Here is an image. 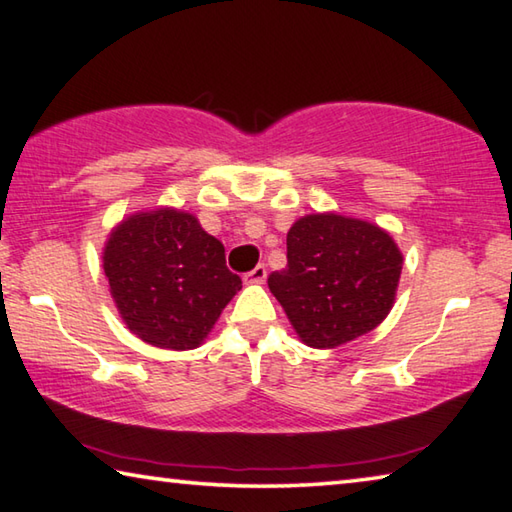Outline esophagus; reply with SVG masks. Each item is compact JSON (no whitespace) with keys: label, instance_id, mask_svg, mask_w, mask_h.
Segmentation results:
<instances>
[{"label":"esophagus","instance_id":"esophagus-1","mask_svg":"<svg viewBox=\"0 0 512 512\" xmlns=\"http://www.w3.org/2000/svg\"><path fill=\"white\" fill-rule=\"evenodd\" d=\"M267 279V267L265 265H258L254 267V270L247 272L245 276H242V281H245L247 285H256V283H263Z\"/></svg>","mask_w":512,"mask_h":512}]
</instances>
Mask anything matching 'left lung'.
<instances>
[{"mask_svg":"<svg viewBox=\"0 0 512 512\" xmlns=\"http://www.w3.org/2000/svg\"><path fill=\"white\" fill-rule=\"evenodd\" d=\"M400 272V249L378 224L312 213L290 227L288 265L267 285L303 344L337 348L387 319Z\"/></svg>","mask_w":512,"mask_h":512,"instance_id":"obj_1","label":"left lung"}]
</instances>
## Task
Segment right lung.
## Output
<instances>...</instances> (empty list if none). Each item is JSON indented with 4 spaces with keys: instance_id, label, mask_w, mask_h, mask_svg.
I'll return each mask as SVG.
<instances>
[{
    "instance_id": "obj_1",
    "label": "right lung",
    "mask_w": 512,
    "mask_h": 512,
    "mask_svg": "<svg viewBox=\"0 0 512 512\" xmlns=\"http://www.w3.org/2000/svg\"><path fill=\"white\" fill-rule=\"evenodd\" d=\"M103 270L130 333L170 351L200 346L242 288L240 276L227 270L222 242L195 215L170 206L116 224Z\"/></svg>"
}]
</instances>
